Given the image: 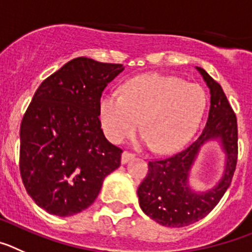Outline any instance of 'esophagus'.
Returning <instances> with one entry per match:
<instances>
[{"label": "esophagus", "mask_w": 252, "mask_h": 252, "mask_svg": "<svg viewBox=\"0 0 252 252\" xmlns=\"http://www.w3.org/2000/svg\"><path fill=\"white\" fill-rule=\"evenodd\" d=\"M134 158V154L133 153H129V152H123V154H122V163L123 164H126V162H129L130 159H133Z\"/></svg>", "instance_id": "esophagus-1"}]
</instances>
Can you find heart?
Segmentation results:
<instances>
[{
    "mask_svg": "<svg viewBox=\"0 0 252 252\" xmlns=\"http://www.w3.org/2000/svg\"><path fill=\"white\" fill-rule=\"evenodd\" d=\"M206 106L201 87L173 76L146 74L126 81L123 93L106 92L99 100L105 135L121 143L138 128L142 143L159 153L180 148L198 126Z\"/></svg>",
    "mask_w": 252,
    "mask_h": 252,
    "instance_id": "b5f03b06",
    "label": "heart"
}]
</instances>
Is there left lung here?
Wrapping results in <instances>:
<instances>
[{
	"label": "left lung",
	"mask_w": 252,
	"mask_h": 252,
	"mask_svg": "<svg viewBox=\"0 0 252 252\" xmlns=\"http://www.w3.org/2000/svg\"><path fill=\"white\" fill-rule=\"evenodd\" d=\"M207 84L211 105L199 137L183 151L163 159L149 160L148 173L138 187L139 206L147 216L167 227H185L207 216L230 187L237 163V121L221 85L202 67L196 66ZM219 140L225 152V171L215 188L196 192L189 187V173L200 147Z\"/></svg>",
	"instance_id": "obj_1"
}]
</instances>
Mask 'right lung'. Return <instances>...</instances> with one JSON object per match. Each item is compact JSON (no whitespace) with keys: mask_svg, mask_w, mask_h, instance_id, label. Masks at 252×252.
<instances>
[{"mask_svg":"<svg viewBox=\"0 0 252 252\" xmlns=\"http://www.w3.org/2000/svg\"><path fill=\"white\" fill-rule=\"evenodd\" d=\"M123 70L76 58L36 90L20 128V173L27 193L49 214L67 217L89 207L121 165L123 151L104 135L99 100Z\"/></svg>","mask_w":252,"mask_h":252,"instance_id":"1","label":"right lung"}]
</instances>
